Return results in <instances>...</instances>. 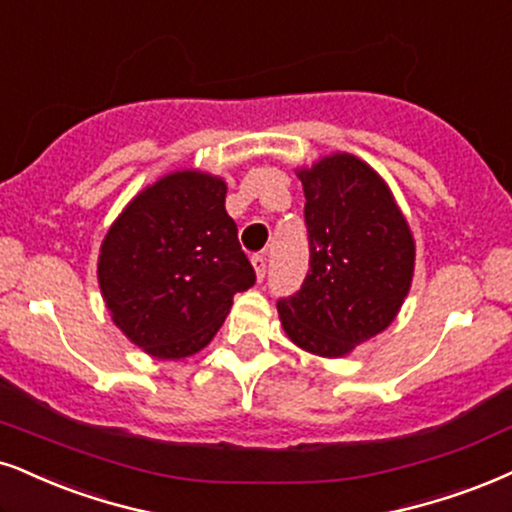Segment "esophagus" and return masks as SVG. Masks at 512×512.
<instances>
[{"instance_id":"esophagus-1","label":"esophagus","mask_w":512,"mask_h":512,"mask_svg":"<svg viewBox=\"0 0 512 512\" xmlns=\"http://www.w3.org/2000/svg\"><path fill=\"white\" fill-rule=\"evenodd\" d=\"M251 266H254L258 280H263V277H266V256L254 254L251 256Z\"/></svg>"}]
</instances>
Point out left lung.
I'll return each mask as SVG.
<instances>
[{
    "label": "left lung",
    "instance_id": "obj_1",
    "mask_svg": "<svg viewBox=\"0 0 512 512\" xmlns=\"http://www.w3.org/2000/svg\"><path fill=\"white\" fill-rule=\"evenodd\" d=\"M299 178L311 268L277 311L296 346L342 358L396 318L413 280L415 242L387 182L356 156H325Z\"/></svg>",
    "mask_w": 512,
    "mask_h": 512
}]
</instances>
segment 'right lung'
Wrapping results in <instances>:
<instances>
[{
    "instance_id": "add662e5",
    "label": "right lung",
    "mask_w": 512,
    "mask_h": 512,
    "mask_svg": "<svg viewBox=\"0 0 512 512\" xmlns=\"http://www.w3.org/2000/svg\"><path fill=\"white\" fill-rule=\"evenodd\" d=\"M225 194L220 178L178 170L142 189L106 232L97 266L106 308L151 356L204 349L232 296L256 282Z\"/></svg>"
}]
</instances>
